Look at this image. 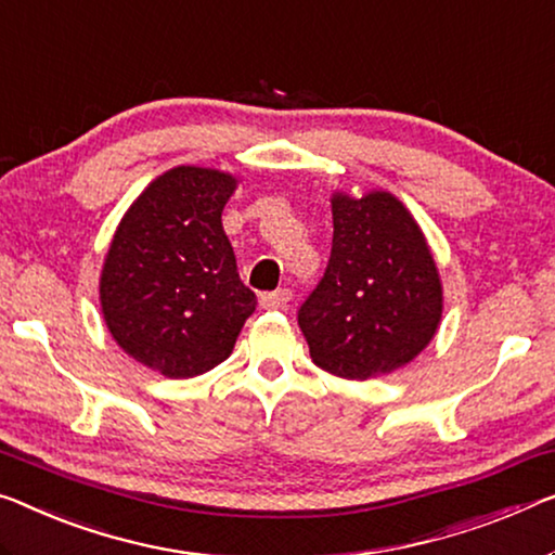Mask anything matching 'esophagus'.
Instances as JSON below:
<instances>
[{"label": "esophagus", "mask_w": 555, "mask_h": 555, "mask_svg": "<svg viewBox=\"0 0 555 555\" xmlns=\"http://www.w3.org/2000/svg\"><path fill=\"white\" fill-rule=\"evenodd\" d=\"M259 301H261V309H267V311L286 309V304L292 301V292H288V288H276V292L261 294Z\"/></svg>", "instance_id": "34e87169"}]
</instances>
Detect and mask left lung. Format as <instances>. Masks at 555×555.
Wrapping results in <instances>:
<instances>
[{"label": "left lung", "mask_w": 555, "mask_h": 555, "mask_svg": "<svg viewBox=\"0 0 555 555\" xmlns=\"http://www.w3.org/2000/svg\"><path fill=\"white\" fill-rule=\"evenodd\" d=\"M331 211V256L301 304L299 326L317 366L366 382L426 349L441 321V279L424 234L396 196L334 194Z\"/></svg>", "instance_id": "obj_1"}]
</instances>
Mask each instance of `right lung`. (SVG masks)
<instances>
[{
    "mask_svg": "<svg viewBox=\"0 0 555 555\" xmlns=\"http://www.w3.org/2000/svg\"><path fill=\"white\" fill-rule=\"evenodd\" d=\"M234 189L217 169L162 173L124 214L106 254L99 296L114 341L169 378L229 359L256 309L221 227Z\"/></svg>",
    "mask_w": 555,
    "mask_h": 555,
    "instance_id": "obj_1",
    "label": "right lung"
}]
</instances>
